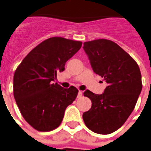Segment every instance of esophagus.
Wrapping results in <instances>:
<instances>
[{"label":"esophagus","mask_w":151,"mask_h":151,"mask_svg":"<svg viewBox=\"0 0 151 151\" xmlns=\"http://www.w3.org/2000/svg\"><path fill=\"white\" fill-rule=\"evenodd\" d=\"M82 96H83V92H82L81 90H79V93H78V96H77V97H78V98H79V97H81Z\"/></svg>","instance_id":"34e87169"}]
</instances>
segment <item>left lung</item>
Here are the masks:
<instances>
[{
	"instance_id": "obj_1",
	"label": "left lung",
	"mask_w": 151,
	"mask_h": 151,
	"mask_svg": "<svg viewBox=\"0 0 151 151\" xmlns=\"http://www.w3.org/2000/svg\"><path fill=\"white\" fill-rule=\"evenodd\" d=\"M83 44L93 70L108 84L103 94L84 92L92 107L83 113V121L93 132L110 134L125 123L134 109L142 90L140 70L137 61L111 40H94Z\"/></svg>"
}]
</instances>
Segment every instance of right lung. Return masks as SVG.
Returning a JSON list of instances; mask_svg holds the SVG:
<instances>
[{
    "instance_id": "1",
    "label": "right lung",
    "mask_w": 151,
    "mask_h": 151,
    "mask_svg": "<svg viewBox=\"0 0 151 151\" xmlns=\"http://www.w3.org/2000/svg\"><path fill=\"white\" fill-rule=\"evenodd\" d=\"M81 47V41L50 37L33 48L17 67L14 97L24 119L37 131L58 127L66 108L76 98L79 90L75 86L63 89L53 81Z\"/></svg>"
}]
</instances>
